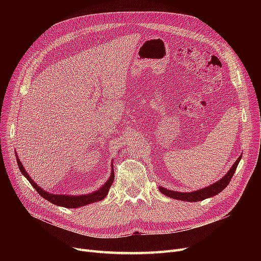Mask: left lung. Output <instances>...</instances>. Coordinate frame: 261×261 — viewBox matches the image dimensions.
Instances as JSON below:
<instances>
[{"instance_id":"1","label":"left lung","mask_w":261,"mask_h":261,"mask_svg":"<svg viewBox=\"0 0 261 261\" xmlns=\"http://www.w3.org/2000/svg\"><path fill=\"white\" fill-rule=\"evenodd\" d=\"M241 160V156L238 158V160L235 162L234 165L229 169V171L225 174L224 177H222L221 180H219L218 182H216L215 184L205 187L203 189L194 191V193H179V191H172V190H168L164 187H160L161 193L163 195H166L169 198L172 199H177V200H182V201H189V202H198V201H202L204 199H207L210 197H214L216 195H218L229 184L232 175H234L236 168L238 166V164Z\"/></svg>"}]
</instances>
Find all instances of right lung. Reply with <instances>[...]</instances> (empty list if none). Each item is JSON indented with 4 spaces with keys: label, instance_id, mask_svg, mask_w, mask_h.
<instances>
[{
    "label": "right lung",
    "instance_id": "add662e5",
    "mask_svg": "<svg viewBox=\"0 0 261 261\" xmlns=\"http://www.w3.org/2000/svg\"><path fill=\"white\" fill-rule=\"evenodd\" d=\"M17 162H18V166H19V169L21 170V172L24 174L26 179L30 181V183L34 186V188L38 191V194L41 197H43L44 199H46L47 201H49L53 204L60 205V206H64L67 208H76V207H80V206H85V205H87V204L94 203L96 201H100V200L105 199L110 187H111V185L114 181V171L112 170L111 176H110V179L107 181V183L99 190L95 191V193H93V194L85 195V196H75V197L74 196H65V195H51V194L46 193V191H44L43 189H41V187H39L31 179L30 175L27 174V172L23 168L22 163L20 162V160L18 158H17Z\"/></svg>",
    "mask_w": 261,
    "mask_h": 261
}]
</instances>
